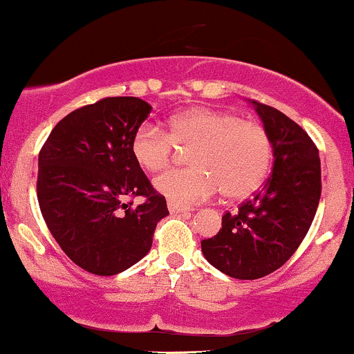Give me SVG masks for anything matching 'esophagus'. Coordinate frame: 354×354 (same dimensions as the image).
<instances>
[{
	"mask_svg": "<svg viewBox=\"0 0 354 354\" xmlns=\"http://www.w3.org/2000/svg\"><path fill=\"white\" fill-rule=\"evenodd\" d=\"M167 207H169L170 214H189L187 207H182V205L174 204V202H169V204H167Z\"/></svg>",
	"mask_w": 354,
	"mask_h": 354,
	"instance_id": "esophagus-1",
	"label": "esophagus"
}]
</instances>
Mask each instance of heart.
Here are the masks:
<instances>
[{"instance_id":"b5f03b06","label":"heart","mask_w":354,"mask_h":354,"mask_svg":"<svg viewBox=\"0 0 354 354\" xmlns=\"http://www.w3.org/2000/svg\"><path fill=\"white\" fill-rule=\"evenodd\" d=\"M177 147L192 149L194 165L156 178L158 192L177 205L207 201L219 189L227 198L251 196L263 184L272 157L271 137L263 125L212 109L178 113L169 120V130L145 122L132 137L133 158L149 172L165 169Z\"/></svg>"}]
</instances>
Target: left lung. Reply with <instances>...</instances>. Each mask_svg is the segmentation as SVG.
I'll return each instance as SVG.
<instances>
[{"label":"left lung","mask_w":354,"mask_h":354,"mask_svg":"<svg viewBox=\"0 0 354 354\" xmlns=\"http://www.w3.org/2000/svg\"><path fill=\"white\" fill-rule=\"evenodd\" d=\"M271 137L274 165L268 184L222 229L201 242L205 259L236 279H259L279 269L308 234L321 198L319 150L308 133L274 106L254 100Z\"/></svg>","instance_id":"left-lung-1"}]
</instances>
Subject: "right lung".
<instances>
[{"label": "right lung", "instance_id": "add662e5", "mask_svg": "<svg viewBox=\"0 0 354 354\" xmlns=\"http://www.w3.org/2000/svg\"><path fill=\"white\" fill-rule=\"evenodd\" d=\"M152 112L137 97H106L55 125L38 156L37 196L51 236L78 268L113 276L152 248L169 214L132 153V137ZM144 196L133 207L125 198Z\"/></svg>", "mask_w": 354, "mask_h": 354}]
</instances>
